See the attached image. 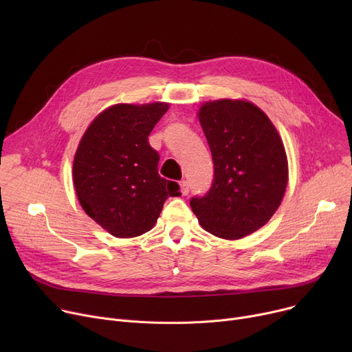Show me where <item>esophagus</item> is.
<instances>
[{"instance_id": "34e87169", "label": "esophagus", "mask_w": 352, "mask_h": 352, "mask_svg": "<svg viewBox=\"0 0 352 352\" xmlns=\"http://www.w3.org/2000/svg\"><path fill=\"white\" fill-rule=\"evenodd\" d=\"M179 192L182 195H188V192H190V186H188V182L186 179L179 182Z\"/></svg>"}]
</instances>
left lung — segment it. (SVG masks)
Returning a JSON list of instances; mask_svg holds the SVG:
<instances>
[{
	"label": "left lung",
	"mask_w": 352,
	"mask_h": 352,
	"mask_svg": "<svg viewBox=\"0 0 352 352\" xmlns=\"http://www.w3.org/2000/svg\"><path fill=\"white\" fill-rule=\"evenodd\" d=\"M214 162L204 197L190 204L201 227L239 239L265 226L278 210L288 181L283 140L256 105L243 100L204 102L198 111Z\"/></svg>",
	"instance_id": "1"
}]
</instances>
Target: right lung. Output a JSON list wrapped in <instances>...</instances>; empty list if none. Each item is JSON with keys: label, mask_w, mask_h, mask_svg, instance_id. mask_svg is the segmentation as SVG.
<instances>
[{"label": "right lung", "mask_w": 352, "mask_h": 352, "mask_svg": "<svg viewBox=\"0 0 352 352\" xmlns=\"http://www.w3.org/2000/svg\"><path fill=\"white\" fill-rule=\"evenodd\" d=\"M166 102L117 104L91 122L74 157V187L82 210L118 238L150 231L179 186L158 174L160 155L148 142Z\"/></svg>", "instance_id": "add662e5"}]
</instances>
